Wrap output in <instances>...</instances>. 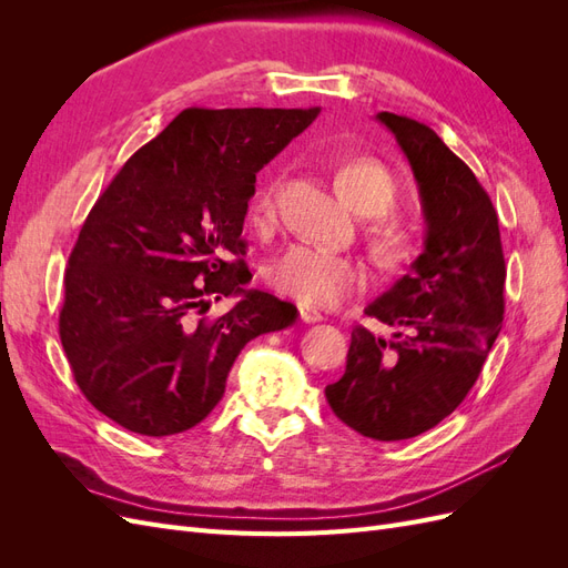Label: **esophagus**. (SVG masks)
<instances>
[{
	"label": "esophagus",
	"mask_w": 568,
	"mask_h": 568,
	"mask_svg": "<svg viewBox=\"0 0 568 568\" xmlns=\"http://www.w3.org/2000/svg\"><path fill=\"white\" fill-rule=\"evenodd\" d=\"M298 315H301V320H303L305 324H315V322H322V320H324L317 311H313V307H307V305H298Z\"/></svg>",
	"instance_id": "34e87169"
}]
</instances>
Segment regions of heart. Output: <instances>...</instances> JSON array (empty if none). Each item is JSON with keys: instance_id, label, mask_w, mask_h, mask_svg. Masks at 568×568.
I'll return each instance as SVG.
<instances>
[{"instance_id": "heart-1", "label": "heart", "mask_w": 568, "mask_h": 568, "mask_svg": "<svg viewBox=\"0 0 568 568\" xmlns=\"http://www.w3.org/2000/svg\"><path fill=\"white\" fill-rule=\"evenodd\" d=\"M284 175H272L257 192L251 209V225L267 232L277 222V199ZM336 186L359 217H384L403 196V186L393 170L376 159H351L336 173ZM369 251L388 272L412 265L424 248L422 232L403 220H379L369 227ZM267 282L282 296L311 307L341 305L365 286V267L348 255L322 251L307 244L288 246L267 267Z\"/></svg>"}]
</instances>
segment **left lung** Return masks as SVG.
I'll list each match as a JSON object with an SVG mask.
<instances>
[{
    "label": "left lung",
    "mask_w": 568,
    "mask_h": 568,
    "mask_svg": "<svg viewBox=\"0 0 568 568\" xmlns=\"http://www.w3.org/2000/svg\"><path fill=\"white\" fill-rule=\"evenodd\" d=\"M415 173L424 251L365 307L390 338L355 326L346 374L324 388L334 415L374 440L415 438L455 412L503 329L505 255L497 213L469 165L417 120L376 113Z\"/></svg>",
    "instance_id": "8db88e82"
}]
</instances>
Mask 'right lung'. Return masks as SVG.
<instances>
[{
    "label": "right lung",
    "instance_id": "right-lung-1",
    "mask_svg": "<svg viewBox=\"0 0 568 568\" xmlns=\"http://www.w3.org/2000/svg\"><path fill=\"white\" fill-rule=\"evenodd\" d=\"M320 109H184L111 180L68 257L59 334L80 390L132 434L173 436L211 415L246 343L296 305L242 261L255 173ZM236 297L217 321L211 302Z\"/></svg>",
    "mask_w": 568,
    "mask_h": 568
}]
</instances>
